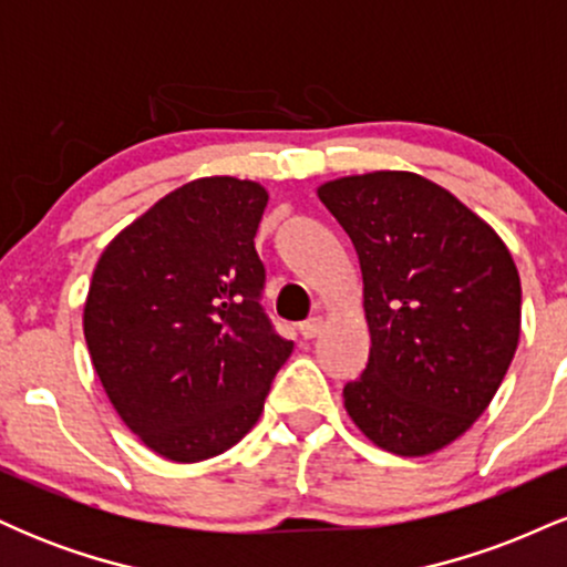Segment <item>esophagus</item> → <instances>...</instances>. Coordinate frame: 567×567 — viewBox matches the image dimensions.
Wrapping results in <instances>:
<instances>
[{"mask_svg": "<svg viewBox=\"0 0 567 567\" xmlns=\"http://www.w3.org/2000/svg\"><path fill=\"white\" fill-rule=\"evenodd\" d=\"M322 328H324V320L322 317H311V320H306V322H301V336L306 338V341H311V338H317L322 333Z\"/></svg>", "mask_w": 567, "mask_h": 567, "instance_id": "1", "label": "esophagus"}]
</instances>
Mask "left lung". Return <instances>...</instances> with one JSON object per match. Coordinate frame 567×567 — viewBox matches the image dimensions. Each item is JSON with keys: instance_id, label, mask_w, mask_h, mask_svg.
Listing matches in <instances>:
<instances>
[{"instance_id": "8db88e82", "label": "left lung", "mask_w": 567, "mask_h": 567, "mask_svg": "<svg viewBox=\"0 0 567 567\" xmlns=\"http://www.w3.org/2000/svg\"><path fill=\"white\" fill-rule=\"evenodd\" d=\"M317 197L360 258L370 330L343 408L381 451L437 453L485 413L517 351L523 288L509 247L419 173L343 175Z\"/></svg>"}]
</instances>
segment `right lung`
Masks as SVG:
<instances>
[{
    "mask_svg": "<svg viewBox=\"0 0 567 567\" xmlns=\"http://www.w3.org/2000/svg\"><path fill=\"white\" fill-rule=\"evenodd\" d=\"M266 202L256 181H188L116 234L90 279L82 328L103 392L175 464L237 445L292 351L258 306Z\"/></svg>",
    "mask_w": 567,
    "mask_h": 567,
    "instance_id": "1",
    "label": "right lung"
}]
</instances>
